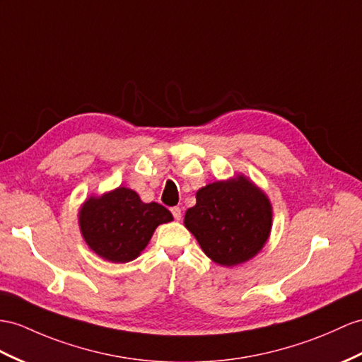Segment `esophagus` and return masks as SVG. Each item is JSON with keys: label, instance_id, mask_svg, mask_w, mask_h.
<instances>
[{"label": "esophagus", "instance_id": "1", "mask_svg": "<svg viewBox=\"0 0 362 362\" xmlns=\"http://www.w3.org/2000/svg\"><path fill=\"white\" fill-rule=\"evenodd\" d=\"M172 215H173V218L176 219V221H180L181 216H182L181 209L180 207H172Z\"/></svg>", "mask_w": 362, "mask_h": 362}]
</instances>
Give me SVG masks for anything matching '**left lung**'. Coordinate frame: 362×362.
<instances>
[{"mask_svg": "<svg viewBox=\"0 0 362 362\" xmlns=\"http://www.w3.org/2000/svg\"><path fill=\"white\" fill-rule=\"evenodd\" d=\"M184 226L211 261L232 267L252 259L267 243L272 204L259 187L238 175L199 189Z\"/></svg>", "mask_w": 362, "mask_h": 362, "instance_id": "obj_1", "label": "left lung"}]
</instances>
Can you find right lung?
<instances>
[{
    "label": "right lung",
    "instance_id": "right-lung-1",
    "mask_svg": "<svg viewBox=\"0 0 362 362\" xmlns=\"http://www.w3.org/2000/svg\"><path fill=\"white\" fill-rule=\"evenodd\" d=\"M78 218L87 245L103 259L117 264L138 258L155 228L173 219L164 206L143 202L127 187L90 197L79 209Z\"/></svg>",
    "mask_w": 362,
    "mask_h": 362
}]
</instances>
